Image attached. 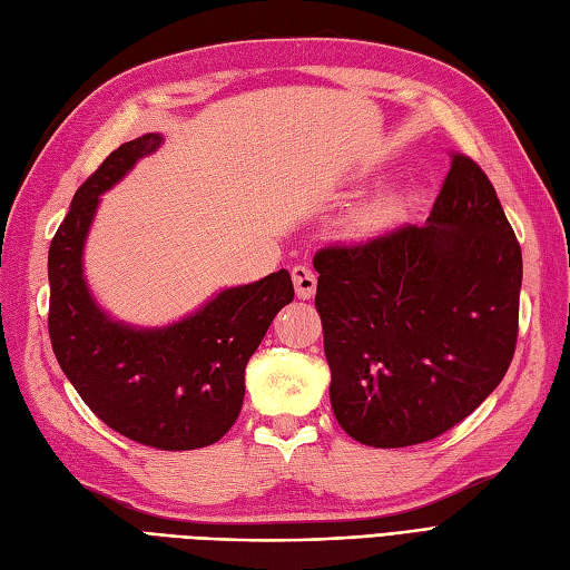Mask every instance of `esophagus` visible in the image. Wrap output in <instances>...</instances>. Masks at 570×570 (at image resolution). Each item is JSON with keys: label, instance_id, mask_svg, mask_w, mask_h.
<instances>
[{"label": "esophagus", "instance_id": "obj_1", "mask_svg": "<svg viewBox=\"0 0 570 570\" xmlns=\"http://www.w3.org/2000/svg\"><path fill=\"white\" fill-rule=\"evenodd\" d=\"M293 283L299 299H312L314 293H317V275H314V271H309L307 265H295Z\"/></svg>", "mask_w": 570, "mask_h": 570}]
</instances>
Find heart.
Returning <instances> with one entry per match:
<instances>
[{"mask_svg":"<svg viewBox=\"0 0 570 570\" xmlns=\"http://www.w3.org/2000/svg\"><path fill=\"white\" fill-rule=\"evenodd\" d=\"M412 189H385L375 197L358 202L344 217V229L353 238H371L383 234L404 219L414 205Z\"/></svg>","mask_w":570,"mask_h":570,"instance_id":"b5f03b06","label":"heart"}]
</instances>
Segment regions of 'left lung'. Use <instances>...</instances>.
Instances as JSON below:
<instances>
[{
	"label": "left lung",
	"mask_w": 570,
	"mask_h": 570,
	"mask_svg": "<svg viewBox=\"0 0 570 570\" xmlns=\"http://www.w3.org/2000/svg\"><path fill=\"white\" fill-rule=\"evenodd\" d=\"M314 305L341 429L375 449L465 420L510 368L522 250L495 187L453 156L424 226L314 256Z\"/></svg>",
	"instance_id": "1"
}]
</instances>
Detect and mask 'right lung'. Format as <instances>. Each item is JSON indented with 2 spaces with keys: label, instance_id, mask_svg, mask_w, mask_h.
I'll use <instances>...</instances> for the list:
<instances>
[{
  "label": "right lung",
  "instance_id": "right-lung-1",
  "mask_svg": "<svg viewBox=\"0 0 570 570\" xmlns=\"http://www.w3.org/2000/svg\"><path fill=\"white\" fill-rule=\"evenodd\" d=\"M160 146V134L121 144L75 193L48 250V332L62 373L109 429L154 449L189 451L236 422L246 363L295 287L283 268L224 287L166 326H136L102 309L85 277L87 236L102 195Z\"/></svg>",
  "mask_w": 570,
  "mask_h": 570
}]
</instances>
